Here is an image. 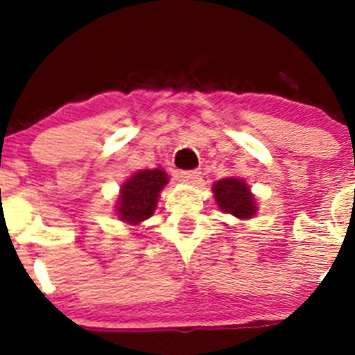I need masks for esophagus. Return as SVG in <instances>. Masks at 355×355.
<instances>
[{
    "instance_id": "34e87169",
    "label": "esophagus",
    "mask_w": 355,
    "mask_h": 355,
    "mask_svg": "<svg viewBox=\"0 0 355 355\" xmlns=\"http://www.w3.org/2000/svg\"><path fill=\"white\" fill-rule=\"evenodd\" d=\"M199 178H200V171L199 170L180 171V180L185 182V184H196Z\"/></svg>"
}]
</instances>
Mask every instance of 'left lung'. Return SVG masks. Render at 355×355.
Here are the masks:
<instances>
[{"label": "left lung", "mask_w": 355, "mask_h": 355, "mask_svg": "<svg viewBox=\"0 0 355 355\" xmlns=\"http://www.w3.org/2000/svg\"><path fill=\"white\" fill-rule=\"evenodd\" d=\"M213 198L223 213L239 220H250L257 214V200L245 180L239 177H227L213 184Z\"/></svg>", "instance_id": "8db88e82"}]
</instances>
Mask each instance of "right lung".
Wrapping results in <instances>:
<instances>
[{"mask_svg": "<svg viewBox=\"0 0 355 355\" xmlns=\"http://www.w3.org/2000/svg\"><path fill=\"white\" fill-rule=\"evenodd\" d=\"M170 182V177L161 168L139 170L121 184L116 199V216L132 230L155 214L159 194Z\"/></svg>", "mask_w": 355, "mask_h": 355, "instance_id": "obj_1", "label": "right lung"}]
</instances>
